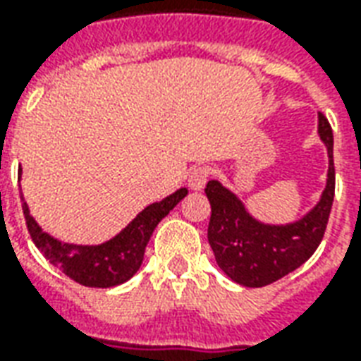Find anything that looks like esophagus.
I'll return each instance as SVG.
<instances>
[{
  "label": "esophagus",
  "instance_id": "esophagus-1",
  "mask_svg": "<svg viewBox=\"0 0 361 361\" xmlns=\"http://www.w3.org/2000/svg\"><path fill=\"white\" fill-rule=\"evenodd\" d=\"M209 173H211V170H209L207 166H199V168H193V170L189 172V178H188L189 189H193V191H201V189L207 185Z\"/></svg>",
  "mask_w": 361,
  "mask_h": 361
}]
</instances>
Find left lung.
Instances as JSON below:
<instances>
[{
    "label": "left lung",
    "mask_w": 361,
    "mask_h": 361,
    "mask_svg": "<svg viewBox=\"0 0 361 361\" xmlns=\"http://www.w3.org/2000/svg\"><path fill=\"white\" fill-rule=\"evenodd\" d=\"M317 135L329 158L325 188L317 203L292 222L259 220L232 189L219 180L207 183L204 193L211 203L209 243L220 271L235 284L247 288L272 284L303 265L319 247L334 199L333 129L321 111Z\"/></svg>",
    "instance_id": "left-lung-1"
}]
</instances>
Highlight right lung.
Wrapping results in <instances>:
<instances>
[{"label": "right lung", "instance_id": "obj_1", "mask_svg": "<svg viewBox=\"0 0 361 361\" xmlns=\"http://www.w3.org/2000/svg\"><path fill=\"white\" fill-rule=\"evenodd\" d=\"M20 180V172H19ZM188 195V189L180 188L162 201L145 207L119 234L98 245H79L61 242L30 216L27 201L23 197V212L27 220L28 234L44 257L69 279L89 288H111L123 284L139 271L145 259V247L158 222Z\"/></svg>", "mask_w": 361, "mask_h": 361}]
</instances>
